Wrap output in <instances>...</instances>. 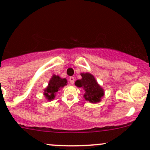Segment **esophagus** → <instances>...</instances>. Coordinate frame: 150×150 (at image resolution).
Instances as JSON below:
<instances>
[{
	"label": "esophagus",
	"mask_w": 150,
	"mask_h": 150,
	"mask_svg": "<svg viewBox=\"0 0 150 150\" xmlns=\"http://www.w3.org/2000/svg\"><path fill=\"white\" fill-rule=\"evenodd\" d=\"M69 81L71 84H73L74 82H75V78H73V77H70V78H69Z\"/></svg>",
	"instance_id": "obj_1"
}]
</instances>
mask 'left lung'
I'll return each mask as SVG.
<instances>
[{"label": "left lung", "mask_w": 150, "mask_h": 150, "mask_svg": "<svg viewBox=\"0 0 150 150\" xmlns=\"http://www.w3.org/2000/svg\"><path fill=\"white\" fill-rule=\"evenodd\" d=\"M82 78L77 80L75 85L77 87L82 88L84 91L83 97L91 103H97L101 102L104 95V89L100 86L94 76L89 72L81 73Z\"/></svg>", "instance_id": "1"}]
</instances>
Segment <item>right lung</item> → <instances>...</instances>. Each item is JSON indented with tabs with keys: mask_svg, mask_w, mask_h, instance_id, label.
<instances>
[{
	"mask_svg": "<svg viewBox=\"0 0 150 150\" xmlns=\"http://www.w3.org/2000/svg\"><path fill=\"white\" fill-rule=\"evenodd\" d=\"M67 85V81L66 78H62L59 75L54 74L48 82V86L43 90V95L48 101L53 100L55 98L57 92Z\"/></svg>",
	"mask_w": 150,
	"mask_h": 150,
	"instance_id": "1",
	"label": "right lung"
}]
</instances>
